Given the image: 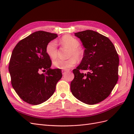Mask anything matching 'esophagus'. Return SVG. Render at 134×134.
<instances>
[{"label":"esophagus","instance_id":"1","mask_svg":"<svg viewBox=\"0 0 134 134\" xmlns=\"http://www.w3.org/2000/svg\"><path fill=\"white\" fill-rule=\"evenodd\" d=\"M66 72H68V71H67V70H62V74H63V75H64L66 73Z\"/></svg>","mask_w":134,"mask_h":134}]
</instances>
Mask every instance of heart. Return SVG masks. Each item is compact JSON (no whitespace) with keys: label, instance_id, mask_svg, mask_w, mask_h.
I'll return each mask as SVG.
<instances>
[{"label":"heart","instance_id":"heart-1","mask_svg":"<svg viewBox=\"0 0 134 134\" xmlns=\"http://www.w3.org/2000/svg\"><path fill=\"white\" fill-rule=\"evenodd\" d=\"M60 42L63 45L69 47L70 51L69 53V57L66 60L58 59L54 61L53 65L54 67L59 69L67 70L70 69L75 65L76 60H80L83 58V51L80 49V42L72 36L66 35L64 36L60 40ZM46 52L50 59H55L58 55V43L55 40L48 42L46 47Z\"/></svg>","mask_w":134,"mask_h":134}]
</instances>
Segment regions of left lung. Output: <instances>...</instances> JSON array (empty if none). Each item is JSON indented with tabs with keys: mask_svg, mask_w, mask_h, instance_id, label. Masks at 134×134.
I'll use <instances>...</instances> for the list:
<instances>
[{
	"mask_svg": "<svg viewBox=\"0 0 134 134\" xmlns=\"http://www.w3.org/2000/svg\"><path fill=\"white\" fill-rule=\"evenodd\" d=\"M74 34L86 49L80 65L72 70L71 92L81 102L97 104L109 96L117 82L119 55L110 40L97 32L86 30ZM80 70L88 72L84 74Z\"/></svg>",
	"mask_w": 134,
	"mask_h": 134,
	"instance_id": "8db88e82",
	"label": "left lung"
}]
</instances>
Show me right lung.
I'll use <instances>...</instances> for the list:
<instances>
[{
    "label": "right lung",
    "mask_w": 134,
    "mask_h": 134,
    "mask_svg": "<svg viewBox=\"0 0 134 134\" xmlns=\"http://www.w3.org/2000/svg\"><path fill=\"white\" fill-rule=\"evenodd\" d=\"M57 37L55 34L35 32L21 40L12 51L9 64L12 86L28 103L37 105L49 99L62 78L60 69L50 68L51 60L46 52L47 44Z\"/></svg>",
    "instance_id": "1"
}]
</instances>
